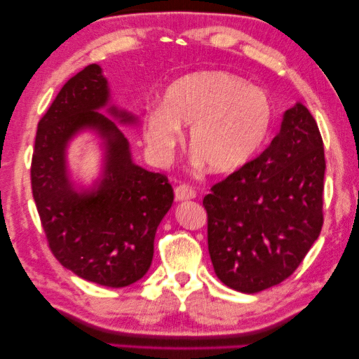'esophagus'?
Wrapping results in <instances>:
<instances>
[{"instance_id": "1", "label": "esophagus", "mask_w": 359, "mask_h": 359, "mask_svg": "<svg viewBox=\"0 0 359 359\" xmlns=\"http://www.w3.org/2000/svg\"><path fill=\"white\" fill-rule=\"evenodd\" d=\"M194 197H196V191H194L189 184H180V186L175 189V198H176V202L192 201Z\"/></svg>"}]
</instances>
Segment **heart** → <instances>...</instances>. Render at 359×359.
<instances>
[{
	"label": "heart",
	"instance_id": "heart-1",
	"mask_svg": "<svg viewBox=\"0 0 359 359\" xmlns=\"http://www.w3.org/2000/svg\"><path fill=\"white\" fill-rule=\"evenodd\" d=\"M275 119L273 100L261 87L224 72H198L176 79L162 108L144 116L143 137L157 162H168L183 132L211 173H233L256 157Z\"/></svg>",
	"mask_w": 359,
	"mask_h": 359
}]
</instances>
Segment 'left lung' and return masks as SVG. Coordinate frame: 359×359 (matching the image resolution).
Segmentation results:
<instances>
[{
	"label": "left lung",
	"mask_w": 359,
	"mask_h": 359,
	"mask_svg": "<svg viewBox=\"0 0 359 359\" xmlns=\"http://www.w3.org/2000/svg\"><path fill=\"white\" fill-rule=\"evenodd\" d=\"M325 170L318 126L297 102L269 148L203 198L210 257L222 283L255 294L294 272L321 232Z\"/></svg>",
	"instance_id": "left-lung-1"
}]
</instances>
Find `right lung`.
<instances>
[{"label": "right lung", "mask_w": 359, "mask_h": 359, "mask_svg": "<svg viewBox=\"0 0 359 359\" xmlns=\"http://www.w3.org/2000/svg\"><path fill=\"white\" fill-rule=\"evenodd\" d=\"M119 126L137 128L138 116L117 107L102 67L92 63L62 87L39 121L32 161L33 198L54 256L78 277L108 287L144 277L156 231L173 203L165 176L133 162ZM84 133L102 152L90 184L67 163L69 144Z\"/></svg>", "instance_id": "add662e5"}]
</instances>
